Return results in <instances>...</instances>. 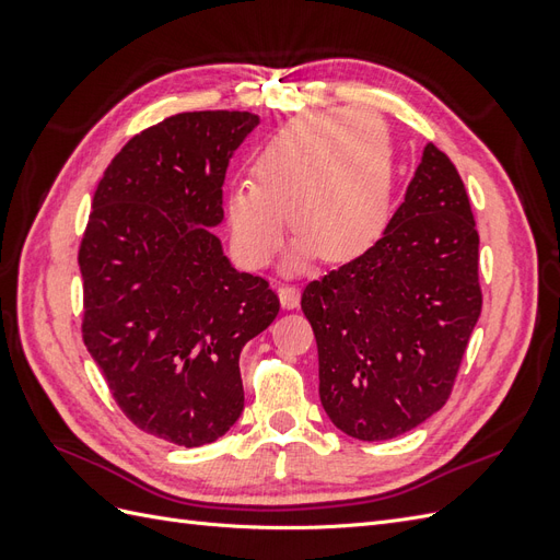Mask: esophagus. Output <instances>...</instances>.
I'll use <instances>...</instances> for the list:
<instances>
[{
    "mask_svg": "<svg viewBox=\"0 0 560 560\" xmlns=\"http://www.w3.org/2000/svg\"><path fill=\"white\" fill-rule=\"evenodd\" d=\"M278 296H280V303H282V308H287V311H292V308H296L299 306V299H301V292H299V287H294V284H282L280 290H278Z\"/></svg>",
    "mask_w": 560,
    "mask_h": 560,
    "instance_id": "obj_1",
    "label": "esophagus"
}]
</instances>
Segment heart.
<instances>
[{"instance_id":"heart-1","label":"heart","mask_w":560,"mask_h":560,"mask_svg":"<svg viewBox=\"0 0 560 560\" xmlns=\"http://www.w3.org/2000/svg\"><path fill=\"white\" fill-rule=\"evenodd\" d=\"M393 198V142L371 112L294 118L270 138L254 182L226 191V224L238 259L261 268L276 257L284 212L296 235L292 266L313 254L341 264L378 238Z\"/></svg>"}]
</instances>
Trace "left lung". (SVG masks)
Masks as SVG:
<instances>
[{"instance_id":"1","label":"left lung","mask_w":560,"mask_h":560,"mask_svg":"<svg viewBox=\"0 0 560 560\" xmlns=\"http://www.w3.org/2000/svg\"><path fill=\"white\" fill-rule=\"evenodd\" d=\"M301 311L338 430L385 442L442 409L481 315L477 222L444 151L425 147L381 238L308 282Z\"/></svg>"}]
</instances>
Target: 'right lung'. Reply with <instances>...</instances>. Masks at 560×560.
I'll use <instances>...</instances> for the list:
<instances>
[{
	"label": "right lung",
	"instance_id": "add662e5",
	"mask_svg": "<svg viewBox=\"0 0 560 560\" xmlns=\"http://www.w3.org/2000/svg\"><path fill=\"white\" fill-rule=\"evenodd\" d=\"M249 112H184L107 165L79 247L81 334L118 409L142 432L196 448L243 413L241 352L280 311L210 231Z\"/></svg>",
	"mask_w": 560,
	"mask_h": 560
}]
</instances>
